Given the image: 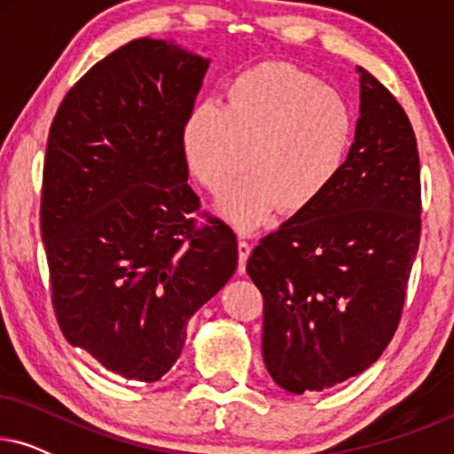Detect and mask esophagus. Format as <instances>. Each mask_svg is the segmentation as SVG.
Returning <instances> with one entry per match:
<instances>
[{
  "instance_id": "34e87169",
  "label": "esophagus",
  "mask_w": 454,
  "mask_h": 454,
  "mask_svg": "<svg viewBox=\"0 0 454 454\" xmlns=\"http://www.w3.org/2000/svg\"><path fill=\"white\" fill-rule=\"evenodd\" d=\"M238 250H239V266H238V270H239V275H244V272H246V262H247V258H250L252 247H250V244H247V241L239 239Z\"/></svg>"
}]
</instances>
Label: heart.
I'll return each mask as SVG.
<instances>
[{
  "label": "heart",
  "mask_w": 454,
  "mask_h": 454,
  "mask_svg": "<svg viewBox=\"0 0 454 454\" xmlns=\"http://www.w3.org/2000/svg\"><path fill=\"white\" fill-rule=\"evenodd\" d=\"M356 140V114L343 92L285 61H262L229 80L225 105L202 101L182 126L185 165L210 192L221 216L252 231L277 207L301 215L343 176Z\"/></svg>",
  "instance_id": "heart-1"
}]
</instances>
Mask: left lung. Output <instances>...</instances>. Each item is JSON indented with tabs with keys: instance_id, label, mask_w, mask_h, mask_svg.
<instances>
[{
	"instance_id": "left-lung-1",
	"label": "left lung",
	"mask_w": 454,
	"mask_h": 454,
	"mask_svg": "<svg viewBox=\"0 0 454 454\" xmlns=\"http://www.w3.org/2000/svg\"><path fill=\"white\" fill-rule=\"evenodd\" d=\"M349 160L331 192L254 247L262 357L278 387L320 393L368 370L399 326L421 231L411 121L364 67Z\"/></svg>"
}]
</instances>
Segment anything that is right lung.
Segmentation results:
<instances>
[{
  "mask_svg": "<svg viewBox=\"0 0 454 454\" xmlns=\"http://www.w3.org/2000/svg\"><path fill=\"white\" fill-rule=\"evenodd\" d=\"M210 59L136 39L72 86L49 129L41 235L67 343L126 380L157 382L185 325L238 269L225 223L194 227L182 126Z\"/></svg>",
  "mask_w": 454,
  "mask_h": 454,
  "instance_id": "add662e5",
  "label": "right lung"
}]
</instances>
